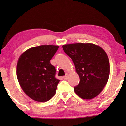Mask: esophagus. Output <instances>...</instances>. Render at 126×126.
<instances>
[{"label":"esophagus","mask_w":126,"mask_h":126,"mask_svg":"<svg viewBox=\"0 0 126 126\" xmlns=\"http://www.w3.org/2000/svg\"><path fill=\"white\" fill-rule=\"evenodd\" d=\"M68 73H66V75H65V76H63V79H64V80H66V79H68Z\"/></svg>","instance_id":"1"}]
</instances>
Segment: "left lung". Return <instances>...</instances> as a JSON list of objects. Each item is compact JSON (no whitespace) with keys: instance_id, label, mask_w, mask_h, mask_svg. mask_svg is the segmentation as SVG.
I'll return each mask as SVG.
<instances>
[{"instance_id":"1","label":"left lung","mask_w":126,"mask_h":126,"mask_svg":"<svg viewBox=\"0 0 126 126\" xmlns=\"http://www.w3.org/2000/svg\"><path fill=\"white\" fill-rule=\"evenodd\" d=\"M65 53L71 58L80 77L74 91L82 99L90 100L100 94L107 83L110 63L106 51L97 45L76 43L63 45Z\"/></svg>"}]
</instances>
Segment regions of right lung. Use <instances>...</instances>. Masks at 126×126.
Returning a JSON list of instances; mask_svg holds the SVG:
<instances>
[{
  "label": "right lung",
  "instance_id": "right-lung-1",
  "mask_svg": "<svg viewBox=\"0 0 126 126\" xmlns=\"http://www.w3.org/2000/svg\"><path fill=\"white\" fill-rule=\"evenodd\" d=\"M58 47L46 45L30 48L18 60L16 76L19 85L36 101H47L56 94L60 80L55 77L56 69L50 61Z\"/></svg>",
  "mask_w": 126,
  "mask_h": 126
}]
</instances>
